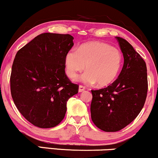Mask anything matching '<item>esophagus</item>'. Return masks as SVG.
<instances>
[{
  "label": "esophagus",
  "mask_w": 158,
  "mask_h": 158,
  "mask_svg": "<svg viewBox=\"0 0 158 158\" xmlns=\"http://www.w3.org/2000/svg\"><path fill=\"white\" fill-rule=\"evenodd\" d=\"M85 89V88L84 86H82V85H79V93L84 91Z\"/></svg>",
  "instance_id": "1"
}]
</instances>
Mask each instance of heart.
<instances>
[{
	"mask_svg": "<svg viewBox=\"0 0 158 158\" xmlns=\"http://www.w3.org/2000/svg\"><path fill=\"white\" fill-rule=\"evenodd\" d=\"M122 62L123 56L118 49L99 41L87 43L78 50L72 49L64 56L65 72L69 77H76L86 68L88 71L75 80L86 85L97 82L100 87L115 80Z\"/></svg>",
	"mask_w": 158,
	"mask_h": 158,
	"instance_id": "heart-1",
	"label": "heart"
}]
</instances>
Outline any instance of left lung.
Here are the masks:
<instances>
[{
  "label": "left lung",
  "instance_id": "obj_1",
  "mask_svg": "<svg viewBox=\"0 0 158 158\" xmlns=\"http://www.w3.org/2000/svg\"><path fill=\"white\" fill-rule=\"evenodd\" d=\"M124 58L118 78L107 88L91 90V119L107 132L123 129L142 110L148 90L147 69L143 58L126 40L116 37Z\"/></svg>",
  "mask_w": 158,
  "mask_h": 158
}]
</instances>
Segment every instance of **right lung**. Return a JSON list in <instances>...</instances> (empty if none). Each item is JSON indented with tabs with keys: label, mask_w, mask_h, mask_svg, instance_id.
Masks as SVG:
<instances>
[{
	"label": "right lung",
	"mask_w": 158,
	"mask_h": 158,
	"mask_svg": "<svg viewBox=\"0 0 158 158\" xmlns=\"http://www.w3.org/2000/svg\"><path fill=\"white\" fill-rule=\"evenodd\" d=\"M69 34L36 36L16 53L10 77L14 103L34 126L52 128L64 119L67 102L78 93L64 71V56L73 46Z\"/></svg>",
	"instance_id": "obj_1"
}]
</instances>
